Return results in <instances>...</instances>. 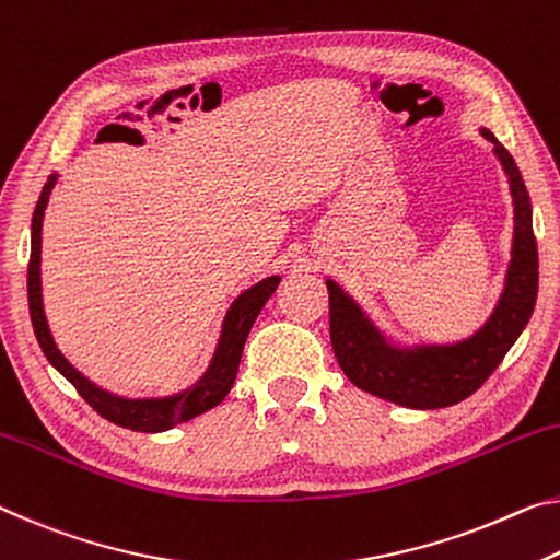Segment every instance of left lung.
Instances as JSON below:
<instances>
[{
    "instance_id": "left-lung-1",
    "label": "left lung",
    "mask_w": 560,
    "mask_h": 560,
    "mask_svg": "<svg viewBox=\"0 0 560 560\" xmlns=\"http://www.w3.org/2000/svg\"><path fill=\"white\" fill-rule=\"evenodd\" d=\"M513 197V246L499 304L474 336L456 343L396 346L334 279L328 289V324L336 361L353 386L406 408H446L471 396L499 369L526 328L538 296V246L534 211L513 156L491 131Z\"/></svg>"
}]
</instances>
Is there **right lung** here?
<instances>
[{"instance_id":"1","label":"right lung","mask_w":560,"mask_h":560,"mask_svg":"<svg viewBox=\"0 0 560 560\" xmlns=\"http://www.w3.org/2000/svg\"><path fill=\"white\" fill-rule=\"evenodd\" d=\"M57 184V174H51L47 184L42 186L37 209L32 217V254H30V271H26V294H30V316L34 334L42 346L44 357L49 359L61 376L72 384L79 396L94 408L96 413L104 416L106 421L124 425V429L141 431V433H159L174 429L176 423L191 421L194 416H199L209 408L219 406L224 401L226 394L232 392L238 361H242V351L246 343V336L252 331L256 316L264 308L269 296L277 291L281 277H266L259 283H254L252 289H246L244 294L234 299V304L229 306L221 324V334L211 357L207 371H203L197 384H191L184 392L174 396L162 398H124L106 388H100L92 384L82 371H77L72 363L65 359V353L57 349L55 339H51L47 316H44V301H42V221L44 209L49 203V194Z\"/></svg>"}]
</instances>
